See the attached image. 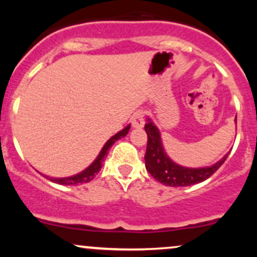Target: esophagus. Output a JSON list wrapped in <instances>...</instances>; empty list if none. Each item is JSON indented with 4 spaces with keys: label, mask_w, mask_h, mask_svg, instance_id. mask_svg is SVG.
<instances>
[{
    "label": "esophagus",
    "mask_w": 257,
    "mask_h": 257,
    "mask_svg": "<svg viewBox=\"0 0 257 257\" xmlns=\"http://www.w3.org/2000/svg\"><path fill=\"white\" fill-rule=\"evenodd\" d=\"M144 124H145V120H144L143 112H135L132 117V125L134 126V128H143Z\"/></svg>",
    "instance_id": "esophagus-1"
}]
</instances>
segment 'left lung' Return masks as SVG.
Instances as JSON below:
<instances>
[{"label":"left lung","instance_id":"8db88e82","mask_svg":"<svg viewBox=\"0 0 257 257\" xmlns=\"http://www.w3.org/2000/svg\"><path fill=\"white\" fill-rule=\"evenodd\" d=\"M235 123H237V117H235ZM145 131L147 133V147L145 155L146 169L157 181L166 186L184 187V186L199 184V182L210 178L225 163L229 155L227 153L217 163L210 167L185 168L176 164L168 157L163 145H162L158 128L153 124L150 118H147Z\"/></svg>","mask_w":257,"mask_h":257}]
</instances>
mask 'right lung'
Listing matches in <instances>:
<instances>
[{
  "instance_id": "right-lung-1",
  "label": "right lung",
  "mask_w": 257,
  "mask_h": 257,
  "mask_svg": "<svg viewBox=\"0 0 257 257\" xmlns=\"http://www.w3.org/2000/svg\"><path fill=\"white\" fill-rule=\"evenodd\" d=\"M129 129H131V124L126 125L124 129H122V131L117 133V134H114L113 137L108 139L107 143L105 144L104 147H102L101 151H100L99 156L96 157L95 161H94L93 163L87 168V169H84L83 172L76 174V175L73 176H69V178H51V176H46V175L44 176H46L47 179L51 180L52 182H55V184H60V185H66V186L79 185V184H84V182L91 181V180L95 178L96 174L100 172V169H101L102 163H104L106 156H107L108 153V150L111 149L112 145H113L117 140H119L120 138H124L125 135L128 134Z\"/></svg>"
}]
</instances>
